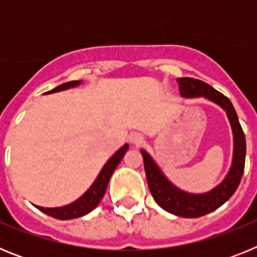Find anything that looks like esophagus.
<instances>
[{"label":"esophagus","mask_w":257,"mask_h":257,"mask_svg":"<svg viewBox=\"0 0 257 257\" xmlns=\"http://www.w3.org/2000/svg\"><path fill=\"white\" fill-rule=\"evenodd\" d=\"M144 142V138H143V135L142 134H133V135H131V143H133V144H135V145H139V144H142V143Z\"/></svg>","instance_id":"esophagus-1"}]
</instances>
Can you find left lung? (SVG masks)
Returning a JSON list of instances; mask_svg holds the SVG:
<instances>
[{"label":"left lung","mask_w":257,"mask_h":257,"mask_svg":"<svg viewBox=\"0 0 257 257\" xmlns=\"http://www.w3.org/2000/svg\"><path fill=\"white\" fill-rule=\"evenodd\" d=\"M180 95L184 97H206L208 100L216 103L226 112L230 122L233 138H234V152L233 162L225 179L213 188L212 190L202 194H192L176 188L169 179L166 178L160 167L156 165L151 156L145 151H142L144 158V169L147 181L152 196L157 205L163 210L178 215L181 217H199L206 213L212 212L219 208L230 198L237 190L244 171V160H246V138L240 127L239 119L235 113L233 104L225 95L216 91L208 83L199 79L178 78Z\"/></svg>","instance_id":"1"}]
</instances>
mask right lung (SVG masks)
<instances>
[{"instance_id": "obj_1", "label": "right lung", "mask_w": 257, "mask_h": 257, "mask_svg": "<svg viewBox=\"0 0 257 257\" xmlns=\"http://www.w3.org/2000/svg\"><path fill=\"white\" fill-rule=\"evenodd\" d=\"M79 83H81V81H70V82H65L63 83V85L55 87L54 90H51V91L46 92V94L63 91V90H67V88L78 86ZM127 149H128V144H124L122 148L118 149V151L109 158L108 162H106L105 165H104L103 169H101L100 174L97 175V178L96 180L94 181V184L88 188V190L83 194V196L79 197V198L77 199V201H74L73 203L55 208H45L41 207V206H36V207L40 211H42V212L47 213L50 216L55 217V219L59 220L76 219V217H81L83 216V215H86V213L91 212V211L100 203L101 198H103L104 194H105L109 179H110L112 174L114 172L115 167L119 165L122 157L124 156Z\"/></svg>"}]
</instances>
